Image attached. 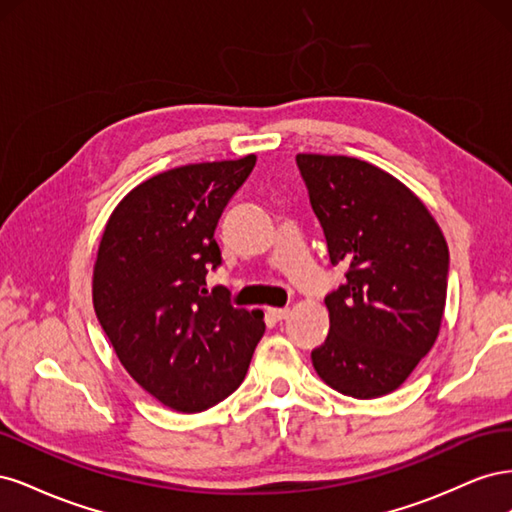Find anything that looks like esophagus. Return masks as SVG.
Instances as JSON below:
<instances>
[{
  "label": "esophagus",
  "instance_id": "esophagus-1",
  "mask_svg": "<svg viewBox=\"0 0 512 512\" xmlns=\"http://www.w3.org/2000/svg\"><path fill=\"white\" fill-rule=\"evenodd\" d=\"M267 314L273 320H284L290 314V309L288 307H267Z\"/></svg>",
  "mask_w": 512,
  "mask_h": 512
}]
</instances>
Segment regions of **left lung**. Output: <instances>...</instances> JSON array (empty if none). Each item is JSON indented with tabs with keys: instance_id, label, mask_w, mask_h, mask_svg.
<instances>
[{
	"instance_id": "8db88e82",
	"label": "left lung",
	"mask_w": 512,
	"mask_h": 512,
	"mask_svg": "<svg viewBox=\"0 0 512 512\" xmlns=\"http://www.w3.org/2000/svg\"><path fill=\"white\" fill-rule=\"evenodd\" d=\"M297 166L333 265L346 280L324 297L329 335L312 350L337 393L389 395L436 344L448 245L429 209L386 170L348 156L299 153Z\"/></svg>"
}]
</instances>
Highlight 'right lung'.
<instances>
[{"label": "right lung", "instance_id": "1", "mask_svg": "<svg viewBox=\"0 0 512 512\" xmlns=\"http://www.w3.org/2000/svg\"><path fill=\"white\" fill-rule=\"evenodd\" d=\"M256 156L170 168L123 196L102 232L94 309L117 359L166 408L203 412L243 382L265 333L260 309L207 290L215 226Z\"/></svg>", "mask_w": 512, "mask_h": 512}]
</instances>
